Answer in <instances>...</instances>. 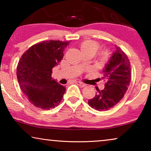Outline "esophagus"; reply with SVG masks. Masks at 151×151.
<instances>
[{
    "mask_svg": "<svg viewBox=\"0 0 151 151\" xmlns=\"http://www.w3.org/2000/svg\"><path fill=\"white\" fill-rule=\"evenodd\" d=\"M76 83L78 84V85H79L81 86V87H84V86H86V84L84 83H82L81 82H79V81H76Z\"/></svg>",
    "mask_w": 151,
    "mask_h": 151,
    "instance_id": "34e87169",
    "label": "esophagus"
}]
</instances>
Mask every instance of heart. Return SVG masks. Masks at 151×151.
Listing matches in <instances>:
<instances>
[{
  "mask_svg": "<svg viewBox=\"0 0 151 151\" xmlns=\"http://www.w3.org/2000/svg\"><path fill=\"white\" fill-rule=\"evenodd\" d=\"M99 47H100V45L96 41L93 40H85L83 42L81 43L80 45V49H81L82 51H90L96 53L97 51L98 50ZM107 53L106 51L103 52L102 54H101V59L102 60H105L107 58Z\"/></svg>",
  "mask_w": 151,
  "mask_h": 151,
  "instance_id": "1",
  "label": "heart"
}]
</instances>
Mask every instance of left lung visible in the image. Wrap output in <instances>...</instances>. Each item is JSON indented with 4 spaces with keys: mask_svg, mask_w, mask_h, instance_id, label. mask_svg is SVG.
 <instances>
[{
    "mask_svg": "<svg viewBox=\"0 0 151 151\" xmlns=\"http://www.w3.org/2000/svg\"><path fill=\"white\" fill-rule=\"evenodd\" d=\"M115 52L103 69V78L106 80L104 88H96L97 94L88 104L97 111H107L123 98L131 82V64L127 54L115 45Z\"/></svg>",
    "mask_w": 151,
    "mask_h": 151,
    "instance_id": "left-lung-1",
    "label": "left lung"
}]
</instances>
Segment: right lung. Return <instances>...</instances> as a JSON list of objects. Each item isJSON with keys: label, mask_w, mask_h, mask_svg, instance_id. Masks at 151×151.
Instances as JSON below:
<instances>
[{"label": "right lung", "mask_w": 151, "mask_h": 151, "mask_svg": "<svg viewBox=\"0 0 151 151\" xmlns=\"http://www.w3.org/2000/svg\"><path fill=\"white\" fill-rule=\"evenodd\" d=\"M69 41H43L27 50L18 62L16 75L24 94L35 106L55 108L63 100L66 88L51 78L52 69L63 59Z\"/></svg>", "instance_id": "1"}]
</instances>
